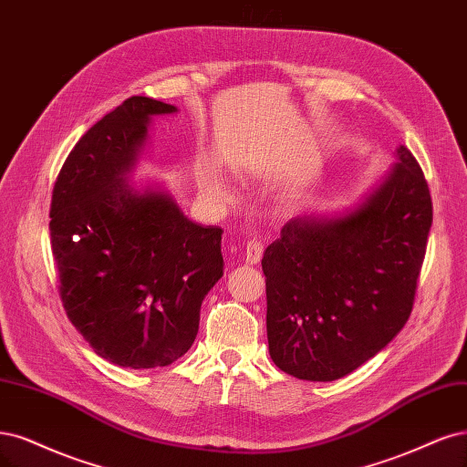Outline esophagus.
Here are the masks:
<instances>
[{"mask_svg": "<svg viewBox=\"0 0 467 467\" xmlns=\"http://www.w3.org/2000/svg\"><path fill=\"white\" fill-rule=\"evenodd\" d=\"M263 253H265V245L261 244V241H256V239L247 241V245H245V263L247 265L261 263Z\"/></svg>", "mask_w": 467, "mask_h": 467, "instance_id": "34e87169", "label": "esophagus"}]
</instances>
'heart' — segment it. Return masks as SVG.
Here are the masks:
<instances>
[{"label":"heart","instance_id":"heart-1","mask_svg":"<svg viewBox=\"0 0 467 467\" xmlns=\"http://www.w3.org/2000/svg\"><path fill=\"white\" fill-rule=\"evenodd\" d=\"M213 191L218 192V195H226V187H222L220 183H214V185H213Z\"/></svg>","mask_w":467,"mask_h":467}]
</instances>
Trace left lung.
I'll use <instances>...</instances> for the list:
<instances>
[{
	"label": "left lung",
	"instance_id": "left-lung-1",
	"mask_svg": "<svg viewBox=\"0 0 467 467\" xmlns=\"http://www.w3.org/2000/svg\"><path fill=\"white\" fill-rule=\"evenodd\" d=\"M398 162L356 211L289 220L263 256L270 358L284 373L328 382L356 371L404 328L432 223L421 166Z\"/></svg>",
	"mask_w": 467,
	"mask_h": 467
}]
</instances>
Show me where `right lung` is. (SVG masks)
<instances>
[{
  "mask_svg": "<svg viewBox=\"0 0 467 467\" xmlns=\"http://www.w3.org/2000/svg\"><path fill=\"white\" fill-rule=\"evenodd\" d=\"M178 108L131 96L80 137L52 192L59 297L109 363L171 365L199 332L204 296L223 275L222 230L189 220L164 191L127 183L152 116Z\"/></svg>",
  "mask_w": 467,
  "mask_h": 467,
  "instance_id": "obj_1",
  "label": "right lung"
}]
</instances>
